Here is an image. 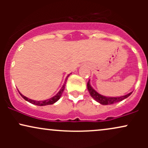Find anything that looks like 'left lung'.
Returning <instances> with one entry per match:
<instances>
[{
  "instance_id": "8db88e82",
  "label": "left lung",
  "mask_w": 148,
  "mask_h": 148,
  "mask_svg": "<svg viewBox=\"0 0 148 148\" xmlns=\"http://www.w3.org/2000/svg\"><path fill=\"white\" fill-rule=\"evenodd\" d=\"M88 90L89 91L90 94L92 97L94 99H95L97 101L101 103V104L103 105H110L113 104V103H115L116 102H118V101H122V100L126 99V98L128 97L129 96L132 94V92L129 93L128 95H126L120 97H105L103 95H101L99 93H97V92H96L91 87L90 84V81H88L87 84Z\"/></svg>"
}]
</instances>
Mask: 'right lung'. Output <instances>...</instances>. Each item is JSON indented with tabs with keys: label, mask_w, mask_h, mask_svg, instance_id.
Listing matches in <instances>:
<instances>
[{
	"label": "right lung",
	"mask_w": 148,
	"mask_h": 148,
	"mask_svg": "<svg viewBox=\"0 0 148 148\" xmlns=\"http://www.w3.org/2000/svg\"><path fill=\"white\" fill-rule=\"evenodd\" d=\"M68 76H67V77H68ZM67 79H66L65 81H64V84L63 86H62V88H61V89L60 90V91H59L58 92L55 96L53 97L50 98V99H49L44 100V101H35V100H32V99H28V98H27L26 97L23 96V95H21L20 92H19V94L21 95V96L22 97H23L25 100H26L27 101H28V102L33 103V104L37 105V106H46V105L53 104V103L56 102L58 100L60 99L61 95H62V92H63V91H64V86H65L66 81H67Z\"/></svg>",
	"instance_id": "right-lung-1"
}]
</instances>
